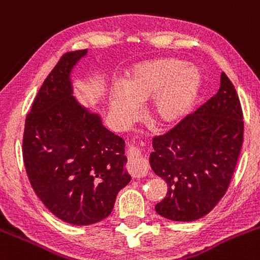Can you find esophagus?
<instances>
[{
    "label": "esophagus",
    "instance_id": "34e87169",
    "mask_svg": "<svg viewBox=\"0 0 260 260\" xmlns=\"http://www.w3.org/2000/svg\"><path fill=\"white\" fill-rule=\"evenodd\" d=\"M129 161H127V171L134 178H143L148 173V161L141 154L140 149L131 146L129 150Z\"/></svg>",
    "mask_w": 260,
    "mask_h": 260
}]
</instances>
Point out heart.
Returning a JSON list of instances; mask_svg holds the SVG:
<instances>
[{
  "mask_svg": "<svg viewBox=\"0 0 260 260\" xmlns=\"http://www.w3.org/2000/svg\"><path fill=\"white\" fill-rule=\"evenodd\" d=\"M203 76L194 65L176 57L145 60L125 72L122 87L110 91L111 114L127 120L135 114V104L150 101L149 119L159 126L178 124L191 111L200 95Z\"/></svg>",
  "mask_w": 260,
  "mask_h": 260,
  "instance_id": "heart-1",
  "label": "heart"
}]
</instances>
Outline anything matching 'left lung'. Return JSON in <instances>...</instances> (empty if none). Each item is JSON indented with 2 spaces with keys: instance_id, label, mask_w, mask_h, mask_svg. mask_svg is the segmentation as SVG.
Returning a JSON list of instances; mask_svg holds the SVG:
<instances>
[{
  "instance_id": "8db88e82",
  "label": "left lung",
  "mask_w": 260,
  "mask_h": 260,
  "mask_svg": "<svg viewBox=\"0 0 260 260\" xmlns=\"http://www.w3.org/2000/svg\"><path fill=\"white\" fill-rule=\"evenodd\" d=\"M243 111L224 72L218 92L167 134L152 139L150 167L167 183L159 215L194 221L214 209L229 188L243 145Z\"/></svg>"
}]
</instances>
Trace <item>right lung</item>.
Returning <instances> with one entry per match:
<instances>
[{
    "instance_id": "right-lung-1",
    "label": "right lung",
    "mask_w": 260,
    "mask_h": 260,
    "mask_svg": "<svg viewBox=\"0 0 260 260\" xmlns=\"http://www.w3.org/2000/svg\"><path fill=\"white\" fill-rule=\"evenodd\" d=\"M87 50L65 53L26 116L22 156L32 189L61 220L90 225L111 214L131 180L125 141L72 96L70 75Z\"/></svg>"
}]
</instances>
